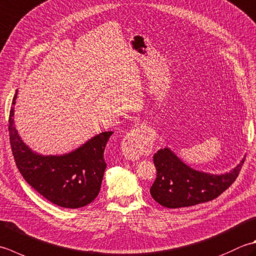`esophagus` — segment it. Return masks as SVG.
I'll return each mask as SVG.
<instances>
[{
	"mask_svg": "<svg viewBox=\"0 0 256 256\" xmlns=\"http://www.w3.org/2000/svg\"><path fill=\"white\" fill-rule=\"evenodd\" d=\"M154 135L144 126L133 128L125 135L121 150L125 158L135 161L142 154H148L154 148Z\"/></svg>",
	"mask_w": 256,
	"mask_h": 256,
	"instance_id": "34e87169",
	"label": "esophagus"
}]
</instances>
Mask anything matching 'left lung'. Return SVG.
<instances>
[{
    "label": "left lung",
    "instance_id": "obj_1",
    "mask_svg": "<svg viewBox=\"0 0 256 256\" xmlns=\"http://www.w3.org/2000/svg\"><path fill=\"white\" fill-rule=\"evenodd\" d=\"M245 158L222 174L198 171L183 162L168 146L154 154L156 178L150 188L152 198L162 206L180 208L212 201L235 181Z\"/></svg>",
    "mask_w": 256,
    "mask_h": 256
}]
</instances>
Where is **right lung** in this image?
Segmentation results:
<instances>
[{
	"label": "right lung",
	"instance_id": "add662e5",
	"mask_svg": "<svg viewBox=\"0 0 256 256\" xmlns=\"http://www.w3.org/2000/svg\"><path fill=\"white\" fill-rule=\"evenodd\" d=\"M14 94L8 131L13 156L25 181L50 202L61 208H78L94 201L106 168L104 150L112 131L94 135L88 141L60 155H43L30 148L14 123Z\"/></svg>",
	"mask_w": 256,
	"mask_h": 256
}]
</instances>
